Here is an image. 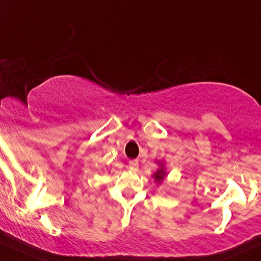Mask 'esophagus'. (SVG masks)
<instances>
[{"label": "esophagus", "instance_id": "esophagus-1", "mask_svg": "<svg viewBox=\"0 0 261 261\" xmlns=\"http://www.w3.org/2000/svg\"><path fill=\"white\" fill-rule=\"evenodd\" d=\"M128 167L134 171L137 170L139 168V161L137 160H131V161H128Z\"/></svg>", "mask_w": 261, "mask_h": 261}]
</instances>
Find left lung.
Here are the masks:
<instances>
[{"mask_svg": "<svg viewBox=\"0 0 261 261\" xmlns=\"http://www.w3.org/2000/svg\"><path fill=\"white\" fill-rule=\"evenodd\" d=\"M163 176H165V172H163L162 168H161V170L157 171V172L153 174V177H154V178H156V181H162Z\"/></svg>", "mask_w": 261, "mask_h": 261, "instance_id": "left-lung-1", "label": "left lung"}]
</instances>
